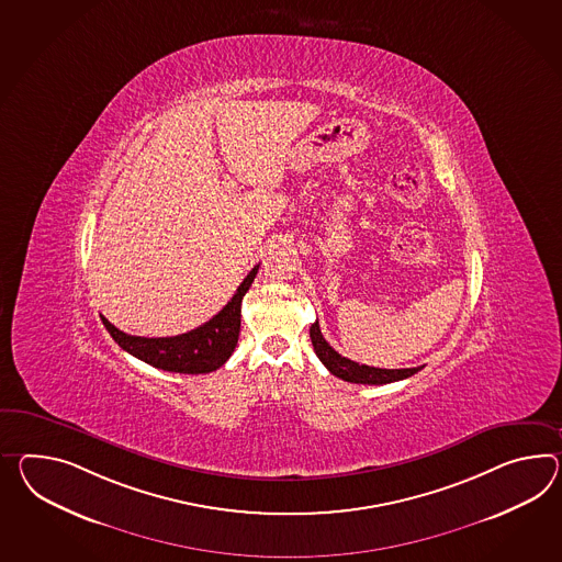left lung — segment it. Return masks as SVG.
Returning <instances> with one entry per match:
<instances>
[{"instance_id": "obj_1", "label": "left lung", "mask_w": 562, "mask_h": 562, "mask_svg": "<svg viewBox=\"0 0 562 562\" xmlns=\"http://www.w3.org/2000/svg\"><path fill=\"white\" fill-rule=\"evenodd\" d=\"M311 341L315 347V353L323 361V366L337 378H341L345 382L351 383H370V385H382V383L397 382V380H406L414 373L423 370L420 368H408V370H382V368H370V366H359L356 361L339 356L329 342L325 341L318 321L311 325Z\"/></svg>"}]
</instances>
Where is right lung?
<instances>
[{
	"label": "right lung",
	"instance_id": "1",
	"mask_svg": "<svg viewBox=\"0 0 562 562\" xmlns=\"http://www.w3.org/2000/svg\"><path fill=\"white\" fill-rule=\"evenodd\" d=\"M258 266L244 278V282L233 294L232 301L221 308L217 315L196 329L182 333L177 337H136L113 327L105 316H101L105 329L110 330L113 341L117 342L130 356L146 361L151 368L175 371V373H211L232 357L239 339L241 327V301L258 274Z\"/></svg>",
	"mask_w": 562,
	"mask_h": 562
}]
</instances>
